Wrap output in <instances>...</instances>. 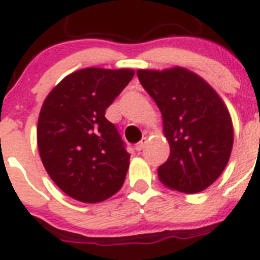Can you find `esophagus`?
Listing matches in <instances>:
<instances>
[{
  "label": "esophagus",
  "instance_id": "esophagus-1",
  "mask_svg": "<svg viewBox=\"0 0 260 260\" xmlns=\"http://www.w3.org/2000/svg\"><path fill=\"white\" fill-rule=\"evenodd\" d=\"M146 144H147V138H143V139H142L139 143H137V146H135V150H137L138 152H141V151L144 148V146H146Z\"/></svg>",
  "mask_w": 260,
  "mask_h": 260
}]
</instances>
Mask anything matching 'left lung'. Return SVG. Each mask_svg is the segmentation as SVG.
Masks as SVG:
<instances>
[{
	"label": "left lung",
	"instance_id": "8db88e82",
	"mask_svg": "<svg viewBox=\"0 0 260 260\" xmlns=\"http://www.w3.org/2000/svg\"><path fill=\"white\" fill-rule=\"evenodd\" d=\"M137 75L162 116L171 153L157 169L167 187L195 194L212 185L231 157L233 123L229 110L210 84L181 66L139 69Z\"/></svg>",
	"mask_w": 260,
	"mask_h": 260
}]
</instances>
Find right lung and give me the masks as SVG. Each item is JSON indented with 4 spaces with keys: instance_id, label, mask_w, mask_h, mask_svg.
I'll list each match as a JSON object with an SVG mask.
<instances>
[{
    "instance_id": "right-lung-1",
    "label": "right lung",
    "mask_w": 260,
    "mask_h": 260,
    "mask_svg": "<svg viewBox=\"0 0 260 260\" xmlns=\"http://www.w3.org/2000/svg\"><path fill=\"white\" fill-rule=\"evenodd\" d=\"M133 77V69H82L63 78L43 103L38 121L41 161L73 199L107 201L125 182L130 155L105 110Z\"/></svg>"
}]
</instances>
